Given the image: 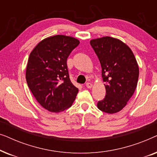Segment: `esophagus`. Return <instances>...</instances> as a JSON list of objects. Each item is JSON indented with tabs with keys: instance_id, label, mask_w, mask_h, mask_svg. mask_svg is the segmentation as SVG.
Returning a JSON list of instances; mask_svg holds the SVG:
<instances>
[{
	"instance_id": "obj_1",
	"label": "esophagus",
	"mask_w": 157,
	"mask_h": 157,
	"mask_svg": "<svg viewBox=\"0 0 157 157\" xmlns=\"http://www.w3.org/2000/svg\"><path fill=\"white\" fill-rule=\"evenodd\" d=\"M86 87L88 88V89H91V88L93 87V84H92L91 83H87Z\"/></svg>"
}]
</instances>
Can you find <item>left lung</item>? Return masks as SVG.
<instances>
[{
  "label": "left lung",
  "mask_w": 157,
  "mask_h": 157,
  "mask_svg": "<svg viewBox=\"0 0 157 157\" xmlns=\"http://www.w3.org/2000/svg\"><path fill=\"white\" fill-rule=\"evenodd\" d=\"M99 59L106 96L98 102L104 112L115 113L123 109L134 94L139 78V66L132 49L118 38L104 36L90 40Z\"/></svg>",
  "instance_id": "8db88e82"
}]
</instances>
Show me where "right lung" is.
<instances>
[{"instance_id": "add662e5", "label": "right lung", "mask_w": 157, "mask_h": 157, "mask_svg": "<svg viewBox=\"0 0 157 157\" xmlns=\"http://www.w3.org/2000/svg\"><path fill=\"white\" fill-rule=\"evenodd\" d=\"M80 41L69 36L56 35L43 39L29 55L25 78L41 106L59 113L71 106L78 89L69 78L66 61Z\"/></svg>"}]
</instances>
